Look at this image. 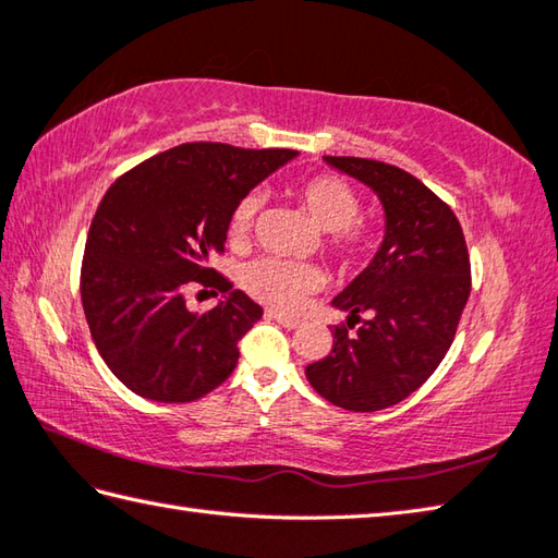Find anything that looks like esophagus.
I'll return each instance as SVG.
<instances>
[{
    "label": "esophagus",
    "instance_id": "1",
    "mask_svg": "<svg viewBox=\"0 0 558 558\" xmlns=\"http://www.w3.org/2000/svg\"><path fill=\"white\" fill-rule=\"evenodd\" d=\"M268 319H276L280 326H286V329H298V326L302 324L298 316H288V314L276 312V310H268Z\"/></svg>",
    "mask_w": 558,
    "mask_h": 558
}]
</instances>
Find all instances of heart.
Returning <instances> with one entry per match:
<instances>
[{
    "label": "heart",
    "mask_w": 558,
    "mask_h": 558,
    "mask_svg": "<svg viewBox=\"0 0 558 558\" xmlns=\"http://www.w3.org/2000/svg\"><path fill=\"white\" fill-rule=\"evenodd\" d=\"M292 193L314 227L324 232V248L333 258H357L375 244V227L357 217V191L341 177L316 173V177L294 183ZM260 203H264V198L258 193H246L236 203L232 217H229V239H232V244L246 242ZM242 282L256 300L272 304L278 310H294L310 292L319 290L322 272L310 264L256 258L244 268Z\"/></svg>",
    "instance_id": "obj_1"
}]
</instances>
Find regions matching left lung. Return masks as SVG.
Listing matches in <instances>:
<instances>
[{"label":"left lung","instance_id":"1","mask_svg":"<svg viewBox=\"0 0 558 558\" xmlns=\"http://www.w3.org/2000/svg\"><path fill=\"white\" fill-rule=\"evenodd\" d=\"M377 195L385 236L373 260L333 298L351 337L304 369L316 395L345 411H381L413 395L450 351L472 290L462 227L428 185L399 167L357 157H324Z\"/></svg>","mask_w":558,"mask_h":558}]
</instances>
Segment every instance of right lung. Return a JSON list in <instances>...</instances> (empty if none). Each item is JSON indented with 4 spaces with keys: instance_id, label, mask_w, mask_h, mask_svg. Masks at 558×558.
Masks as SVG:
<instances>
[{
    "instance_id": "add662e5",
    "label": "right lung",
    "mask_w": 558,
    "mask_h": 558,
    "mask_svg": "<svg viewBox=\"0 0 558 558\" xmlns=\"http://www.w3.org/2000/svg\"><path fill=\"white\" fill-rule=\"evenodd\" d=\"M294 157L191 142L137 163L106 191L86 236L82 304L104 363L137 397L195 401L234 373L239 338L264 310L207 264L225 248L236 203ZM193 281L226 298L210 313H191L184 290Z\"/></svg>"
}]
</instances>
